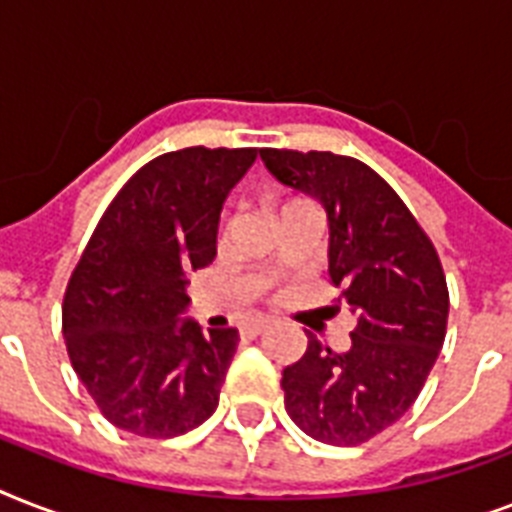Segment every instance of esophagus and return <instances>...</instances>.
<instances>
[{
  "instance_id": "obj_1",
  "label": "esophagus",
  "mask_w": 512,
  "mask_h": 512,
  "mask_svg": "<svg viewBox=\"0 0 512 512\" xmlns=\"http://www.w3.org/2000/svg\"><path fill=\"white\" fill-rule=\"evenodd\" d=\"M265 329H268V321H249L241 327V337H257L263 335Z\"/></svg>"
}]
</instances>
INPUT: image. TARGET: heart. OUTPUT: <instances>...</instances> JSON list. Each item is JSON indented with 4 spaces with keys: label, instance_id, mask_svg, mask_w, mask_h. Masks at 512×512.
I'll use <instances>...</instances> for the list:
<instances>
[{
    "label": "heart",
    "instance_id": "obj_1",
    "mask_svg": "<svg viewBox=\"0 0 512 512\" xmlns=\"http://www.w3.org/2000/svg\"><path fill=\"white\" fill-rule=\"evenodd\" d=\"M289 209H313V204L308 199H300V196H289V199L279 201V215L289 212Z\"/></svg>",
    "mask_w": 512,
    "mask_h": 512
}]
</instances>
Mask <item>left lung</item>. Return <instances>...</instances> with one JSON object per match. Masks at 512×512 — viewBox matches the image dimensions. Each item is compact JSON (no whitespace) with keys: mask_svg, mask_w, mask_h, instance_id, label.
I'll return each instance as SVG.
<instances>
[{"mask_svg":"<svg viewBox=\"0 0 512 512\" xmlns=\"http://www.w3.org/2000/svg\"><path fill=\"white\" fill-rule=\"evenodd\" d=\"M260 159L324 207L329 281L356 316L345 353L308 332L305 356L281 374L284 406L316 441L364 444L404 417L436 364L449 319L444 268L401 196L364 162L289 148H263Z\"/></svg>","mask_w":512,"mask_h":512,"instance_id":"obj_1","label":"left lung"}]
</instances>
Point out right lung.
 I'll return each mask as SVG.
<instances>
[{"label": "right lung", "instance_id": "add662e5", "mask_svg": "<svg viewBox=\"0 0 512 512\" xmlns=\"http://www.w3.org/2000/svg\"><path fill=\"white\" fill-rule=\"evenodd\" d=\"M255 159L257 148L204 146L156 156L92 231L63 297V337L116 428L183 436L217 409L239 332L180 319L185 273L215 260L223 201Z\"/></svg>", "mask_w": 512, "mask_h": 512}]
</instances>
